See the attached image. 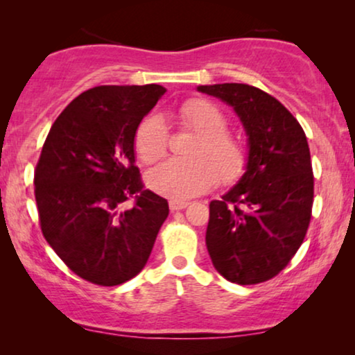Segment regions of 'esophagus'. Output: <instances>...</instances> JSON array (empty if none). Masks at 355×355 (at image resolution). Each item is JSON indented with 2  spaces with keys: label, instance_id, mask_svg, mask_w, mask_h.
<instances>
[{
  "label": "esophagus",
  "instance_id": "1",
  "mask_svg": "<svg viewBox=\"0 0 355 355\" xmlns=\"http://www.w3.org/2000/svg\"><path fill=\"white\" fill-rule=\"evenodd\" d=\"M189 205L187 202H179V200H171L169 202V210L171 211H179V210H184Z\"/></svg>",
  "mask_w": 355,
  "mask_h": 355
}]
</instances>
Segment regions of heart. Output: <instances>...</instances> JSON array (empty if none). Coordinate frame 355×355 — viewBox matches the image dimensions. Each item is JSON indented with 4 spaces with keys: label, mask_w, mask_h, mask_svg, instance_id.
Masks as SVG:
<instances>
[{
    "label": "heart",
    "mask_w": 355,
    "mask_h": 355,
    "mask_svg": "<svg viewBox=\"0 0 355 355\" xmlns=\"http://www.w3.org/2000/svg\"><path fill=\"white\" fill-rule=\"evenodd\" d=\"M179 121L196 137L186 148L187 158H169L145 173L150 191L171 200H186L215 186L218 176L225 184L236 182L245 171L247 148L227 134V119L211 101L192 98L179 110ZM168 123L162 113H150L135 129V152L142 162L153 163L166 153ZM218 173H216V171Z\"/></svg>",
    "instance_id": "heart-1"
}]
</instances>
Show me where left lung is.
<instances>
[{"label":"left lung","mask_w":355,"mask_h":355,"mask_svg":"<svg viewBox=\"0 0 355 355\" xmlns=\"http://www.w3.org/2000/svg\"><path fill=\"white\" fill-rule=\"evenodd\" d=\"M230 105L247 135L239 181L210 202L207 249L223 278L257 284L279 273L302 244L313 203L310 150L297 119L247 84L198 85Z\"/></svg>","instance_id":"1"}]
</instances>
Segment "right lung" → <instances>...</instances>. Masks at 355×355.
<instances>
[{
  "mask_svg": "<svg viewBox=\"0 0 355 355\" xmlns=\"http://www.w3.org/2000/svg\"><path fill=\"white\" fill-rule=\"evenodd\" d=\"M166 89L98 85L66 106L51 125L35 169L42 232L77 276L118 286L139 275L169 207L144 191L135 129ZM130 196L129 211L120 205Z\"/></svg>",
  "mask_w": 355,
  "mask_h": 355,
  "instance_id": "obj_1",
  "label": "right lung"
}]
</instances>
